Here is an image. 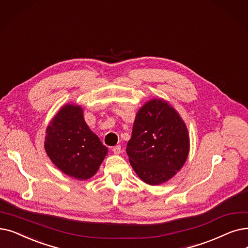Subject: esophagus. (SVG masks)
Instances as JSON below:
<instances>
[{"instance_id": "obj_1", "label": "esophagus", "mask_w": 248, "mask_h": 248, "mask_svg": "<svg viewBox=\"0 0 248 248\" xmlns=\"http://www.w3.org/2000/svg\"><path fill=\"white\" fill-rule=\"evenodd\" d=\"M112 152H113L114 154H116V155H118V154H121V153H122V147H121L120 145H117V146H114V147L112 148Z\"/></svg>"}]
</instances>
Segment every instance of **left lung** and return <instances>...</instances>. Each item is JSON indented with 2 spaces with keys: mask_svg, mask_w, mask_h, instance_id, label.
Masks as SVG:
<instances>
[{
  "mask_svg": "<svg viewBox=\"0 0 248 248\" xmlns=\"http://www.w3.org/2000/svg\"><path fill=\"white\" fill-rule=\"evenodd\" d=\"M189 151L187 128L168 102L153 99L136 115L126 153L138 176L158 186L184 166Z\"/></svg>",
  "mask_w": 248,
  "mask_h": 248,
  "instance_id": "obj_1",
  "label": "left lung"
}]
</instances>
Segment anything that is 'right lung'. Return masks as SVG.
I'll return each instance as SVG.
<instances>
[{"mask_svg":"<svg viewBox=\"0 0 248 248\" xmlns=\"http://www.w3.org/2000/svg\"><path fill=\"white\" fill-rule=\"evenodd\" d=\"M46 154L60 170L76 179H87L97 172L108 152L84 121L83 109L68 104L46 128Z\"/></svg>","mask_w":248,"mask_h":248,"instance_id":"right-lung-1","label":"right lung"}]
</instances>
